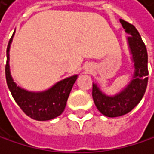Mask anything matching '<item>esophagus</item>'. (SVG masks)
Instances as JSON below:
<instances>
[{
	"mask_svg": "<svg viewBox=\"0 0 154 154\" xmlns=\"http://www.w3.org/2000/svg\"><path fill=\"white\" fill-rule=\"evenodd\" d=\"M87 70H89V69H87Z\"/></svg>",
	"mask_w": 154,
	"mask_h": 154,
	"instance_id": "obj_1",
	"label": "esophagus"
}]
</instances>
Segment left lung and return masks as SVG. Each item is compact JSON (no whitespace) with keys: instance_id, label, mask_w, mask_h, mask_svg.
Instances as JSON below:
<instances>
[{"instance_id":"obj_1","label":"left lung","mask_w":154,"mask_h":154,"mask_svg":"<svg viewBox=\"0 0 154 154\" xmlns=\"http://www.w3.org/2000/svg\"><path fill=\"white\" fill-rule=\"evenodd\" d=\"M128 36V43L134 62L132 80L121 92L113 96L105 94L93 83V99L97 109L106 117L116 118L131 111L142 99L148 84V53L136 27L120 19Z\"/></svg>"}]
</instances>
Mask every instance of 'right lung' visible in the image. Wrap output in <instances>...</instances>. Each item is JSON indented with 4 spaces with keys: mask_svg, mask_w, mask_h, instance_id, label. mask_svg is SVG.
Returning <instances> with one entry per match:
<instances>
[{
    "mask_svg": "<svg viewBox=\"0 0 154 154\" xmlns=\"http://www.w3.org/2000/svg\"><path fill=\"white\" fill-rule=\"evenodd\" d=\"M12 40L13 36L6 50L7 61L5 65V77L7 85L14 101L24 113L33 119L44 121L59 117L65 109L69 94L78 76L73 75L66 78L44 92H28L17 86L11 76L9 66V51Z\"/></svg>",
    "mask_w": 154,
    "mask_h": 154,
    "instance_id": "1",
    "label": "right lung"
}]
</instances>
